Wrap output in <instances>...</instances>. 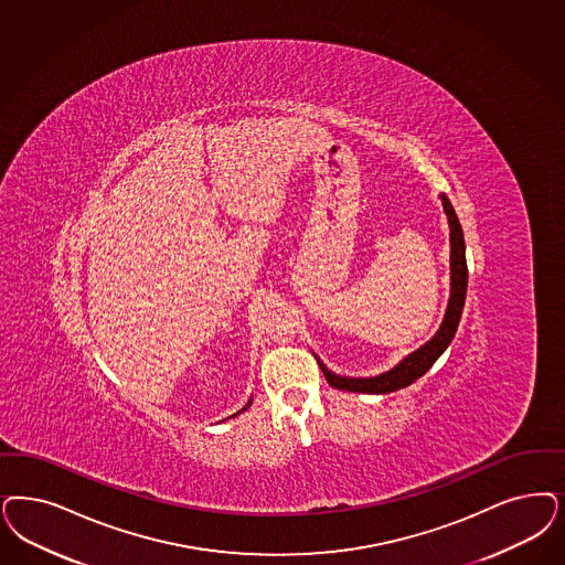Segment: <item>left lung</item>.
<instances>
[{
  "mask_svg": "<svg viewBox=\"0 0 565 565\" xmlns=\"http://www.w3.org/2000/svg\"><path fill=\"white\" fill-rule=\"evenodd\" d=\"M443 198V206L448 216L450 225V300H448L447 315L440 326L438 333L429 340L426 347L419 351L411 352L409 356L398 363L394 370L386 371L375 377H340L331 373L319 359V367L323 371L328 384L331 388L347 390V392H365V394H388L394 390L405 388L413 384L417 377H422L426 371L434 365V361L447 351L450 340L455 338V331L461 319V311L466 305L467 292V260H466V239H463V230L452 211V204L447 195Z\"/></svg>",
  "mask_w": 565,
  "mask_h": 565,
  "instance_id": "left-lung-1",
  "label": "left lung"
}]
</instances>
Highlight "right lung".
I'll use <instances>...</instances> for the list:
<instances>
[{
  "label": "right lung",
  "mask_w": 565,
  "mask_h": 565,
  "mask_svg": "<svg viewBox=\"0 0 565 565\" xmlns=\"http://www.w3.org/2000/svg\"><path fill=\"white\" fill-rule=\"evenodd\" d=\"M248 407H250V403H248V405H246V407H244V409H242V411H246V409H248Z\"/></svg>",
  "instance_id": "obj_1"
}]
</instances>
